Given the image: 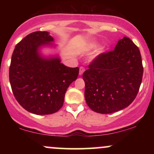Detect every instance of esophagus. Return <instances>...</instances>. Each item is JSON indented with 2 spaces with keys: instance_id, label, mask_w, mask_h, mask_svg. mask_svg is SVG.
I'll list each match as a JSON object with an SVG mask.
<instances>
[{
  "instance_id": "34e87169",
  "label": "esophagus",
  "mask_w": 154,
  "mask_h": 154,
  "mask_svg": "<svg viewBox=\"0 0 154 154\" xmlns=\"http://www.w3.org/2000/svg\"><path fill=\"white\" fill-rule=\"evenodd\" d=\"M85 72V68L83 66H80L79 67V75H82L83 74V72Z\"/></svg>"
}]
</instances>
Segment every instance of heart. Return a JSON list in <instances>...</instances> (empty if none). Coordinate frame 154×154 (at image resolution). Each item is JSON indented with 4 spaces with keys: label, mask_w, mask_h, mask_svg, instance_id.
Instances as JSON below:
<instances>
[{
    "label": "heart",
    "mask_w": 154,
    "mask_h": 154,
    "mask_svg": "<svg viewBox=\"0 0 154 154\" xmlns=\"http://www.w3.org/2000/svg\"><path fill=\"white\" fill-rule=\"evenodd\" d=\"M96 46H97V44L95 43H93L89 44V45H88V48L89 49H93V48H96Z\"/></svg>",
    "instance_id": "heart-1"
}]
</instances>
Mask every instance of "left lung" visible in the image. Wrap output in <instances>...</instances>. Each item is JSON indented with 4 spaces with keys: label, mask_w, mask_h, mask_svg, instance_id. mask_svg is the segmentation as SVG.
Masks as SVG:
<instances>
[{
    "label": "left lung",
    "mask_w": 154,
    "mask_h": 154,
    "mask_svg": "<svg viewBox=\"0 0 154 154\" xmlns=\"http://www.w3.org/2000/svg\"><path fill=\"white\" fill-rule=\"evenodd\" d=\"M83 73L85 98L93 111L111 114L128 107L138 93L143 74L140 52L127 37L114 50L97 56Z\"/></svg>",
    "instance_id": "1"
}]
</instances>
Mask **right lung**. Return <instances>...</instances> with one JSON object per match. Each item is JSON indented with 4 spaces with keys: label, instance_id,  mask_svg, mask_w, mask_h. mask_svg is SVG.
<instances>
[{
    "label": "right lung",
    "instance_id": "add662e5",
    "mask_svg": "<svg viewBox=\"0 0 154 154\" xmlns=\"http://www.w3.org/2000/svg\"><path fill=\"white\" fill-rule=\"evenodd\" d=\"M54 41L45 31L27 35L16 45L9 81L16 100L38 115L54 114L62 107L65 93L79 75V68L64 66L58 57L44 59L39 48Z\"/></svg>",
    "mask_w": 154,
    "mask_h": 154
}]
</instances>
